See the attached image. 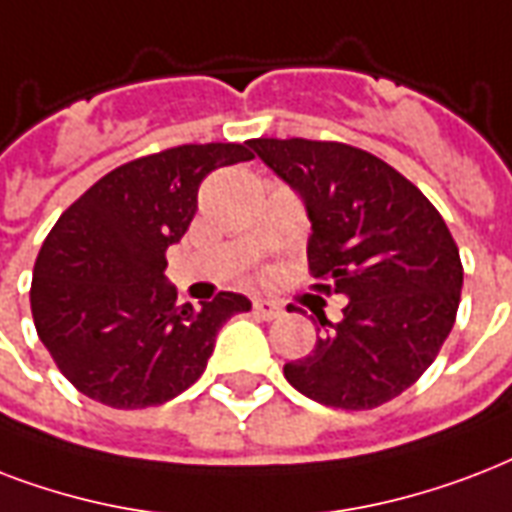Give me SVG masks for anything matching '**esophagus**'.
I'll return each instance as SVG.
<instances>
[{"label":"esophagus","mask_w":512,"mask_h":512,"mask_svg":"<svg viewBox=\"0 0 512 512\" xmlns=\"http://www.w3.org/2000/svg\"><path fill=\"white\" fill-rule=\"evenodd\" d=\"M253 312L264 320H277L283 315V307L275 304V301H267V299H256L253 301Z\"/></svg>","instance_id":"esophagus-1"}]
</instances>
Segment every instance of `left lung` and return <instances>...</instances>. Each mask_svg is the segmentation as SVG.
<instances>
[{
	"label": "left lung",
	"instance_id": "left-lung-1",
	"mask_svg": "<svg viewBox=\"0 0 512 512\" xmlns=\"http://www.w3.org/2000/svg\"><path fill=\"white\" fill-rule=\"evenodd\" d=\"M259 160L304 202L307 261L326 293L347 296L315 350L285 379L323 406L376 408L425 374L451 334L462 261L446 221L408 178L336 141L253 138Z\"/></svg>",
	"mask_w": 512,
	"mask_h": 512
}]
</instances>
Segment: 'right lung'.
<instances>
[{
	"label": "right lung",
	"instance_id": "1",
	"mask_svg": "<svg viewBox=\"0 0 512 512\" xmlns=\"http://www.w3.org/2000/svg\"><path fill=\"white\" fill-rule=\"evenodd\" d=\"M245 144H186L114 168L55 221L34 264L31 315L61 374L112 408L160 406L208 366L243 293L176 304L165 251L197 213L211 170L251 160Z\"/></svg>",
	"mask_w": 512,
	"mask_h": 512
}]
</instances>
